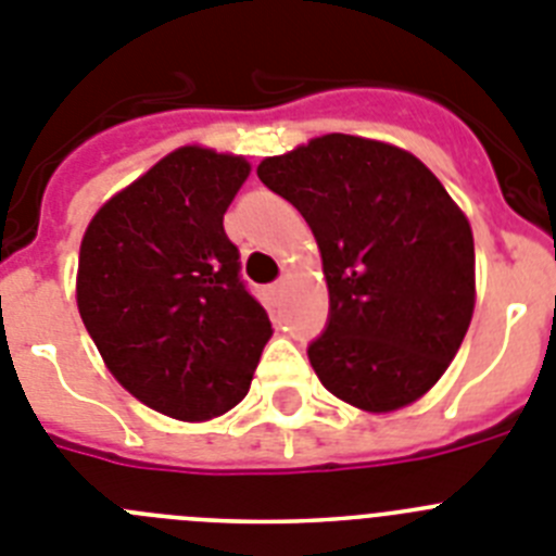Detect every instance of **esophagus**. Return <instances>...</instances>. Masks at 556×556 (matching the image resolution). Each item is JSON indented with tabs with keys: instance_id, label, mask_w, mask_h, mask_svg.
<instances>
[{
	"instance_id": "esophagus-1",
	"label": "esophagus",
	"mask_w": 556,
	"mask_h": 556,
	"mask_svg": "<svg viewBox=\"0 0 556 556\" xmlns=\"http://www.w3.org/2000/svg\"><path fill=\"white\" fill-rule=\"evenodd\" d=\"M283 289H287V281H278V283H273V294H281Z\"/></svg>"
}]
</instances>
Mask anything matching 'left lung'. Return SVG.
Instances as JSON below:
<instances>
[{
  "label": "left lung",
  "instance_id": "left-lung-1",
  "mask_svg": "<svg viewBox=\"0 0 556 556\" xmlns=\"http://www.w3.org/2000/svg\"><path fill=\"white\" fill-rule=\"evenodd\" d=\"M323 255L328 328L308 362L370 415L415 404L448 370L476 306L473 230L434 172L395 144L328 132L258 164Z\"/></svg>",
  "mask_w": 556,
  "mask_h": 556
}]
</instances>
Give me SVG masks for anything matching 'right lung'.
Listing matches in <instances>:
<instances>
[{"mask_svg": "<svg viewBox=\"0 0 556 556\" xmlns=\"http://www.w3.org/2000/svg\"><path fill=\"white\" fill-rule=\"evenodd\" d=\"M244 155L186 144L102 203L80 242L77 312L111 376L186 424L233 409L273 326L223 228Z\"/></svg>", "mask_w": 556, "mask_h": 556, "instance_id": "obj_1", "label": "right lung"}]
</instances>
